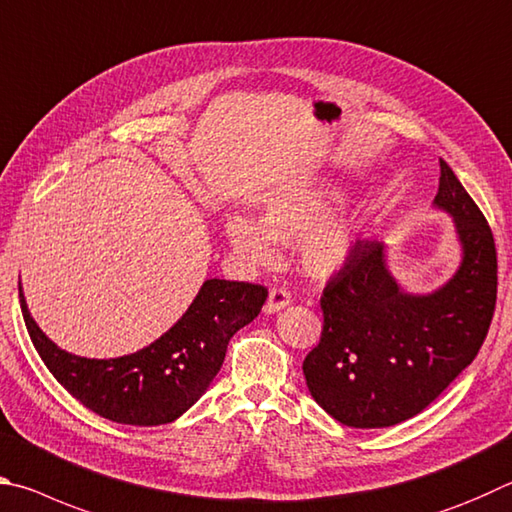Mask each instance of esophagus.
Here are the masks:
<instances>
[{
  "label": "esophagus",
  "mask_w": 512,
  "mask_h": 512,
  "mask_svg": "<svg viewBox=\"0 0 512 512\" xmlns=\"http://www.w3.org/2000/svg\"><path fill=\"white\" fill-rule=\"evenodd\" d=\"M292 303V297L288 290H281V288H274L270 292V297H267V303H265V312L267 315H276V312H281L283 308H288Z\"/></svg>",
  "instance_id": "esophagus-1"
}]
</instances>
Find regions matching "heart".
Masks as SVG:
<instances>
[{"label": "heart", "instance_id": "heart-1", "mask_svg": "<svg viewBox=\"0 0 512 512\" xmlns=\"http://www.w3.org/2000/svg\"><path fill=\"white\" fill-rule=\"evenodd\" d=\"M339 191L330 184L290 188L267 200L256 222L240 213L222 218V233L240 263L261 267L274 258V242H293L299 270L310 279H330L351 261L360 218L351 209H337Z\"/></svg>", "mask_w": 512, "mask_h": 512}]
</instances>
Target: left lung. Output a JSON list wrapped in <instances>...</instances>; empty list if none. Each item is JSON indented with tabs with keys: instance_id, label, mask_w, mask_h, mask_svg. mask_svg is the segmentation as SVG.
<instances>
[{
	"instance_id": "8db88e82",
	"label": "left lung",
	"mask_w": 512,
	"mask_h": 512,
	"mask_svg": "<svg viewBox=\"0 0 512 512\" xmlns=\"http://www.w3.org/2000/svg\"><path fill=\"white\" fill-rule=\"evenodd\" d=\"M434 209L452 218L461 263L441 288L409 292L384 242L360 240L321 297L324 333L303 362L310 396L348 427L414 418L477 357L497 301L495 238L441 161Z\"/></svg>"
}]
</instances>
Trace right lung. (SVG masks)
<instances>
[{"label":"right lung","mask_w":512,"mask_h":512,"mask_svg":"<svg viewBox=\"0 0 512 512\" xmlns=\"http://www.w3.org/2000/svg\"><path fill=\"white\" fill-rule=\"evenodd\" d=\"M267 299L263 285L206 279L191 306L141 351L94 360L62 351L20 306L42 362L87 409L123 425L173 423L204 396L227 355L229 339L251 324Z\"/></svg>","instance_id":"obj_1"}]
</instances>
